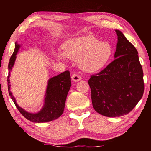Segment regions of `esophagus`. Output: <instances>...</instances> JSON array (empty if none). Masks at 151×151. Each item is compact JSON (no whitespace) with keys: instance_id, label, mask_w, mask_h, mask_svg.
<instances>
[{"instance_id":"1","label":"esophagus","mask_w":151,"mask_h":151,"mask_svg":"<svg viewBox=\"0 0 151 151\" xmlns=\"http://www.w3.org/2000/svg\"><path fill=\"white\" fill-rule=\"evenodd\" d=\"M71 78H72V80L75 82H77L81 80V76L76 73L73 74L72 76H71Z\"/></svg>"}]
</instances>
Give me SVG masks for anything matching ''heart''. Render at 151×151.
Listing matches in <instances>:
<instances>
[{
	"instance_id": "heart-1",
	"label": "heart",
	"mask_w": 151,
	"mask_h": 151,
	"mask_svg": "<svg viewBox=\"0 0 151 151\" xmlns=\"http://www.w3.org/2000/svg\"><path fill=\"white\" fill-rule=\"evenodd\" d=\"M112 48L110 43L100 41L93 36L73 38L63 45V50L56 53L58 58L66 57L78 60L82 70L88 73H94L105 67L111 60Z\"/></svg>"
}]
</instances>
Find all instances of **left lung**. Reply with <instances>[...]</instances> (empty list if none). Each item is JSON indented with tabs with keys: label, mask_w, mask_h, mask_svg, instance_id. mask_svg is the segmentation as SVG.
Listing matches in <instances>:
<instances>
[{
	"label": "left lung",
	"mask_w": 151,
	"mask_h": 151,
	"mask_svg": "<svg viewBox=\"0 0 151 151\" xmlns=\"http://www.w3.org/2000/svg\"><path fill=\"white\" fill-rule=\"evenodd\" d=\"M116 32L115 59L88 81L94 110L108 117L129 113L142 98L145 88L137 49L120 30Z\"/></svg>",
	"instance_id": "8db88e82"
}]
</instances>
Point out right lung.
<instances>
[{
	"label": "right lung",
	"mask_w": 151,
	"mask_h": 151,
	"mask_svg": "<svg viewBox=\"0 0 151 151\" xmlns=\"http://www.w3.org/2000/svg\"><path fill=\"white\" fill-rule=\"evenodd\" d=\"M19 47L20 46L17 42L15 43L14 52L10 58L8 66L9 75L7 76V82L9 95L11 96L15 106L22 115L29 121L33 122H46L54 121L62 115L65 109L66 99L71 86L70 72L68 70H66L48 81L44 107L38 113H29L18 105L10 91V73L14 64L16 55Z\"/></svg>",
	"instance_id": "obj_1"
}]
</instances>
